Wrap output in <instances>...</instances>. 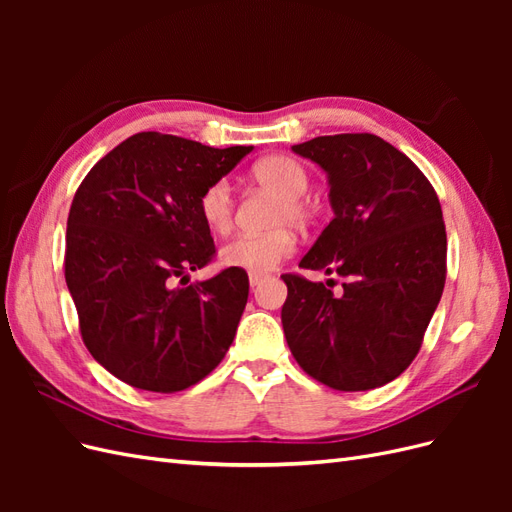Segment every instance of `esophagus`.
Returning a JSON list of instances; mask_svg holds the SVG:
<instances>
[{"instance_id": "1", "label": "esophagus", "mask_w": 512, "mask_h": 512, "mask_svg": "<svg viewBox=\"0 0 512 512\" xmlns=\"http://www.w3.org/2000/svg\"><path fill=\"white\" fill-rule=\"evenodd\" d=\"M267 273H258V271H250V286H258L262 280H265Z\"/></svg>"}]
</instances>
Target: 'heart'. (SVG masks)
Listing matches in <instances>:
<instances>
[{"instance_id": "heart-1", "label": "heart", "mask_w": 512, "mask_h": 512, "mask_svg": "<svg viewBox=\"0 0 512 512\" xmlns=\"http://www.w3.org/2000/svg\"><path fill=\"white\" fill-rule=\"evenodd\" d=\"M254 181L267 192L280 196V205L273 215V226H305L312 218V209L305 203L309 188V175L305 166L288 156H269L252 166ZM198 215L203 224L215 232L226 235L235 215V198L226 179H215L198 196ZM297 250V237L290 228H275L265 235H239L220 250V260L232 269L245 271H271Z\"/></svg>"}]
</instances>
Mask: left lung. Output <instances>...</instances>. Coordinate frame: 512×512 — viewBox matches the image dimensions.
<instances>
[{
	"label": "left lung",
	"instance_id": "1",
	"mask_svg": "<svg viewBox=\"0 0 512 512\" xmlns=\"http://www.w3.org/2000/svg\"><path fill=\"white\" fill-rule=\"evenodd\" d=\"M292 151L327 170L335 211L299 267L346 282L333 294L299 273L282 275L288 348L329 389H378L414 361L442 297L446 228L438 194L376 134L318 136Z\"/></svg>",
	"mask_w": 512,
	"mask_h": 512
}]
</instances>
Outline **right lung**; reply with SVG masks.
I'll return each instance as SVG.
<instances>
[{
	"label": "right lung",
	"instance_id": "obj_1",
	"mask_svg": "<svg viewBox=\"0 0 512 512\" xmlns=\"http://www.w3.org/2000/svg\"><path fill=\"white\" fill-rule=\"evenodd\" d=\"M250 151L138 132L106 153L74 194L64 269L83 344L134 389H188L235 339L247 273L228 267L188 284V271L215 256L198 215L200 192Z\"/></svg>",
	"mask_w": 512,
	"mask_h": 512
}]
</instances>
